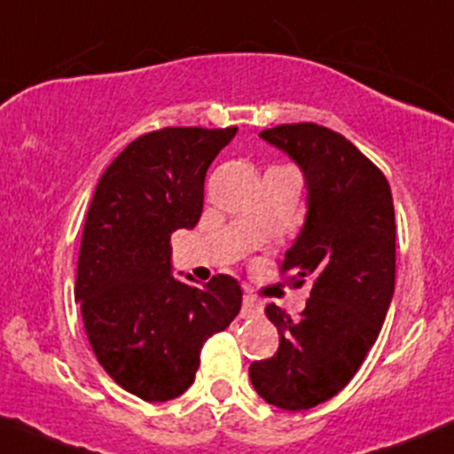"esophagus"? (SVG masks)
<instances>
[{"label": "esophagus", "mask_w": 454, "mask_h": 454, "mask_svg": "<svg viewBox=\"0 0 454 454\" xmlns=\"http://www.w3.org/2000/svg\"><path fill=\"white\" fill-rule=\"evenodd\" d=\"M262 315V303L256 300V297L246 295L243 297V306H241V317L243 318H252Z\"/></svg>", "instance_id": "esophagus-1"}]
</instances>
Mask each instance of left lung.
<instances>
[{
    "instance_id": "obj_1",
    "label": "left lung",
    "mask_w": 454,
    "mask_h": 454,
    "mask_svg": "<svg viewBox=\"0 0 454 454\" xmlns=\"http://www.w3.org/2000/svg\"><path fill=\"white\" fill-rule=\"evenodd\" d=\"M261 137L280 148L306 178V222L282 271L310 284L297 321L269 303L280 347L252 362L254 390L286 411L336 396L380 336L395 295L396 226L392 192L380 168L340 133L315 122L280 124Z\"/></svg>"
}]
</instances>
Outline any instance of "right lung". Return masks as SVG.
Masks as SVG:
<instances>
[{
  "label": "right lung",
  "instance_id": "obj_1",
  "mask_svg": "<svg viewBox=\"0 0 454 454\" xmlns=\"http://www.w3.org/2000/svg\"><path fill=\"white\" fill-rule=\"evenodd\" d=\"M235 136L237 127L146 133L109 163L90 202L74 301L98 364L148 403L181 396L207 338L241 310L235 278L176 280L170 246L172 232L200 219L204 176Z\"/></svg>",
  "mask_w": 454,
  "mask_h": 454
}]
</instances>
